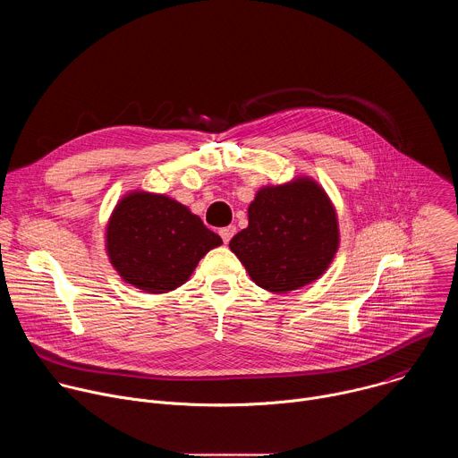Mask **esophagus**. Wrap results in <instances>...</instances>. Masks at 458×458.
Returning a JSON list of instances; mask_svg holds the SVG:
<instances>
[{"instance_id": "esophagus-1", "label": "esophagus", "mask_w": 458, "mask_h": 458, "mask_svg": "<svg viewBox=\"0 0 458 458\" xmlns=\"http://www.w3.org/2000/svg\"><path fill=\"white\" fill-rule=\"evenodd\" d=\"M235 226L233 225H230V226H225V228H221L219 230V235L223 237V241H225V244H228L230 242V239L235 235Z\"/></svg>"}]
</instances>
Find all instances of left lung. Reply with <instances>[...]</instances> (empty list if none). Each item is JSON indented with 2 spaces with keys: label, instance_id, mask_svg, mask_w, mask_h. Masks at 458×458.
<instances>
[{
  "label": "left lung",
  "instance_id": "8db88e82",
  "mask_svg": "<svg viewBox=\"0 0 458 458\" xmlns=\"http://www.w3.org/2000/svg\"><path fill=\"white\" fill-rule=\"evenodd\" d=\"M230 250L257 286L274 293L299 290L328 270L339 250L335 207L311 177L263 186Z\"/></svg>",
  "mask_w": 458,
  "mask_h": 458
}]
</instances>
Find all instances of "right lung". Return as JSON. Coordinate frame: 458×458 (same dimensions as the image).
<instances>
[{"label":"right lung","instance_id":"1","mask_svg":"<svg viewBox=\"0 0 458 458\" xmlns=\"http://www.w3.org/2000/svg\"><path fill=\"white\" fill-rule=\"evenodd\" d=\"M223 239L201 217L163 193L136 190L115 205L106 225V253L121 279L147 293L184 284Z\"/></svg>","mask_w":458,"mask_h":458}]
</instances>
